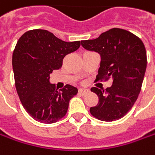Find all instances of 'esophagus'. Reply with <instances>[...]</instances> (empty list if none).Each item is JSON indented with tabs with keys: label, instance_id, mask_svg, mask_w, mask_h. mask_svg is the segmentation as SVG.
Here are the masks:
<instances>
[{
	"label": "esophagus",
	"instance_id": "obj_1",
	"mask_svg": "<svg viewBox=\"0 0 155 155\" xmlns=\"http://www.w3.org/2000/svg\"><path fill=\"white\" fill-rule=\"evenodd\" d=\"M88 92H89V90L88 89H79V91H78V93L81 94V95L87 94Z\"/></svg>",
	"mask_w": 155,
	"mask_h": 155
}]
</instances>
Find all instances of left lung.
I'll list each match as a JSON object with an SVG mask.
<instances>
[{
  "mask_svg": "<svg viewBox=\"0 0 155 155\" xmlns=\"http://www.w3.org/2000/svg\"><path fill=\"white\" fill-rule=\"evenodd\" d=\"M87 51L100 55L96 81L112 79L111 87L91 91L98 97V104L90 112L102 121L120 120L138 98L147 69V52L142 41L127 30L113 28L96 39L81 41Z\"/></svg>",
  "mask_w": 155,
  "mask_h": 155,
  "instance_id": "1",
  "label": "left lung"
}]
</instances>
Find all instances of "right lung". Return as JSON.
<instances>
[{"instance_id":"add662e5","label":"right lung","mask_w":155,"mask_h":155,"mask_svg":"<svg viewBox=\"0 0 155 155\" xmlns=\"http://www.w3.org/2000/svg\"><path fill=\"white\" fill-rule=\"evenodd\" d=\"M79 47L80 41L64 42L44 29L28 30L19 38L12 58L15 88L22 106L36 121L52 124L65 116L78 89L66 84L56 90L50 75Z\"/></svg>"}]
</instances>
